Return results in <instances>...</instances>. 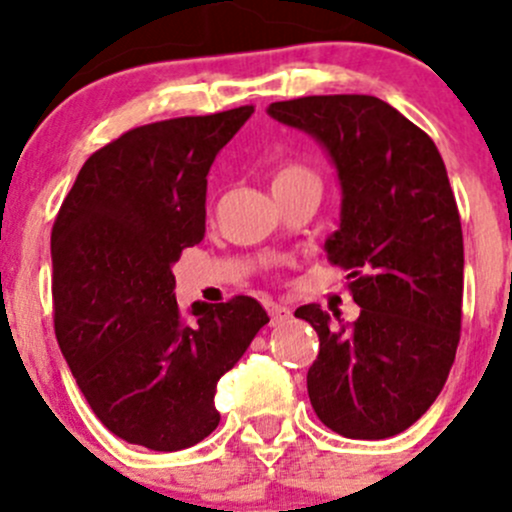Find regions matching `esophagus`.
I'll return each mask as SVG.
<instances>
[{
	"instance_id": "esophagus-1",
	"label": "esophagus",
	"mask_w": 512,
	"mask_h": 512,
	"mask_svg": "<svg viewBox=\"0 0 512 512\" xmlns=\"http://www.w3.org/2000/svg\"><path fill=\"white\" fill-rule=\"evenodd\" d=\"M265 307H267V312H270L272 324H282V322H287L289 317H292V312H289V307H282V304L267 302Z\"/></svg>"
}]
</instances>
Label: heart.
<instances>
[{"instance_id":"b5f03b06","label":"heart","mask_w":512,"mask_h":512,"mask_svg":"<svg viewBox=\"0 0 512 512\" xmlns=\"http://www.w3.org/2000/svg\"><path fill=\"white\" fill-rule=\"evenodd\" d=\"M297 178H314L312 170H307L304 165H297V163H287V165H280V168L275 170V178H272V183H287V180H297Z\"/></svg>"}]
</instances>
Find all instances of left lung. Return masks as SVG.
<instances>
[{
  "instance_id": "8db88e82",
  "label": "left lung",
  "mask_w": 512,
  "mask_h": 512,
  "mask_svg": "<svg viewBox=\"0 0 512 512\" xmlns=\"http://www.w3.org/2000/svg\"><path fill=\"white\" fill-rule=\"evenodd\" d=\"M267 113L309 133L337 168L342 213L324 250L361 307L354 324L319 304L294 312L319 337L312 409L339 436H396L441 394L461 339L463 232L446 165L376 96H304Z\"/></svg>"
}]
</instances>
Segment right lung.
Returning a JSON list of instances; mask_svg holds the SVG:
<instances>
[{"instance_id": "obj_1", "label": "right lung", "mask_w": 512, "mask_h": 512, "mask_svg": "<svg viewBox=\"0 0 512 512\" xmlns=\"http://www.w3.org/2000/svg\"><path fill=\"white\" fill-rule=\"evenodd\" d=\"M255 113L148 123L84 163L51 230L61 354L98 421L151 451L190 448L218 428L215 389L270 322L252 297L175 302L173 265L205 235L215 156Z\"/></svg>"}]
</instances>
